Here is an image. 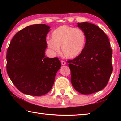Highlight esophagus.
I'll use <instances>...</instances> for the list:
<instances>
[{"label": "esophagus", "instance_id": "esophagus-1", "mask_svg": "<svg viewBox=\"0 0 121 121\" xmlns=\"http://www.w3.org/2000/svg\"><path fill=\"white\" fill-rule=\"evenodd\" d=\"M61 63H62V65H65V64H66V62H65L64 60H61Z\"/></svg>", "mask_w": 121, "mask_h": 121}]
</instances>
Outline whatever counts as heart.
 Returning <instances> with one entry per match:
<instances>
[{
	"label": "heart",
	"mask_w": 121,
	"mask_h": 121,
	"mask_svg": "<svg viewBox=\"0 0 121 121\" xmlns=\"http://www.w3.org/2000/svg\"><path fill=\"white\" fill-rule=\"evenodd\" d=\"M47 46L54 53H62L67 58H74L80 55L85 49L86 36L82 30L68 25L57 27L52 33V39L47 41Z\"/></svg>",
	"instance_id": "obj_1"
}]
</instances>
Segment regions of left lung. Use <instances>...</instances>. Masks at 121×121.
I'll list each match as a JSON object with an SVG mask.
<instances>
[{"label":"left lung","mask_w":121,"mask_h":121,"mask_svg":"<svg viewBox=\"0 0 121 121\" xmlns=\"http://www.w3.org/2000/svg\"><path fill=\"white\" fill-rule=\"evenodd\" d=\"M86 36L85 49L80 55L68 60L71 82L77 91L88 95L106 87L113 70L112 51L103 31L89 22L78 23Z\"/></svg>","instance_id":"8db88e82"}]
</instances>
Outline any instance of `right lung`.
Instances as JSON below:
<instances>
[{
  "label": "right lung",
  "mask_w": 121,
  "mask_h": 121,
  "mask_svg": "<svg viewBox=\"0 0 121 121\" xmlns=\"http://www.w3.org/2000/svg\"><path fill=\"white\" fill-rule=\"evenodd\" d=\"M45 24L27 26L15 35L6 53V71L18 90L31 96L45 95L51 90L61 67L58 58L45 57Z\"/></svg>",
  "instance_id": "right-lung-1"
}]
</instances>
